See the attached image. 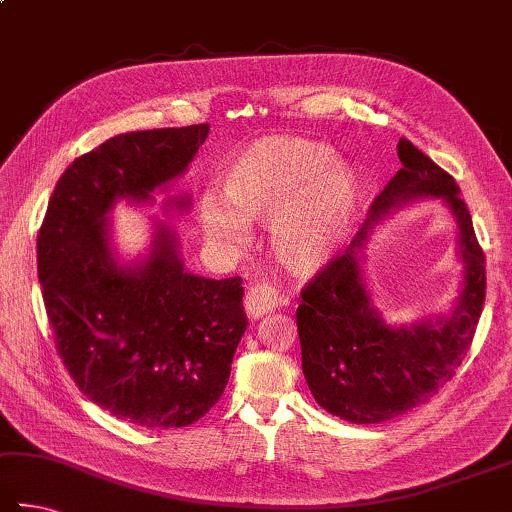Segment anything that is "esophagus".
<instances>
[{"label": "esophagus", "mask_w": 512, "mask_h": 512, "mask_svg": "<svg viewBox=\"0 0 512 512\" xmlns=\"http://www.w3.org/2000/svg\"><path fill=\"white\" fill-rule=\"evenodd\" d=\"M277 304H280V297H277L275 288L268 284H257V286L248 288L244 309H246V315L250 320H259V318H264L266 313L275 311Z\"/></svg>", "instance_id": "esophagus-1"}]
</instances>
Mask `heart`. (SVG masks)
I'll return each instance as SVG.
<instances>
[{
  "instance_id": "obj_1",
  "label": "heart",
  "mask_w": 512,
  "mask_h": 512,
  "mask_svg": "<svg viewBox=\"0 0 512 512\" xmlns=\"http://www.w3.org/2000/svg\"><path fill=\"white\" fill-rule=\"evenodd\" d=\"M224 197L203 194L199 215L212 244L237 250L248 221L271 219L277 262L293 275H313L338 255L360 199L351 165L333 150L297 136H264L232 156Z\"/></svg>"
}]
</instances>
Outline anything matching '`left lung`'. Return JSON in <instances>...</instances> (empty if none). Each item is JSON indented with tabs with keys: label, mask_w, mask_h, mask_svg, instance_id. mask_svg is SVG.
Instances as JSON below:
<instances>
[{
	"label": "left lung",
	"mask_w": 512,
	"mask_h": 512,
	"mask_svg": "<svg viewBox=\"0 0 512 512\" xmlns=\"http://www.w3.org/2000/svg\"><path fill=\"white\" fill-rule=\"evenodd\" d=\"M403 167L369 208V219L347 250L302 288L297 333L302 371L315 401L329 414L365 425L383 423L427 403L452 380L475 338L486 300V257L452 176L407 138L398 141ZM449 203L460 226L464 286L448 319L389 328L361 282V244L368 228L416 198Z\"/></svg>",
	"instance_id": "left-lung-1"
}]
</instances>
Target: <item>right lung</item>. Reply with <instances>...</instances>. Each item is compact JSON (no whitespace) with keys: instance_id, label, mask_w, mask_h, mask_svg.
I'll return each mask as SVG.
<instances>
[{"instance_id":"1","label":"right lung","mask_w":512,"mask_h":512,"mask_svg":"<svg viewBox=\"0 0 512 512\" xmlns=\"http://www.w3.org/2000/svg\"><path fill=\"white\" fill-rule=\"evenodd\" d=\"M208 132L206 123L129 132L82 154L55 183L37 235V277L64 367L89 401L154 430L192 425L224 394L248 324L244 286L185 271L163 224L143 262L120 264L107 212L118 199H152Z\"/></svg>"}]
</instances>
